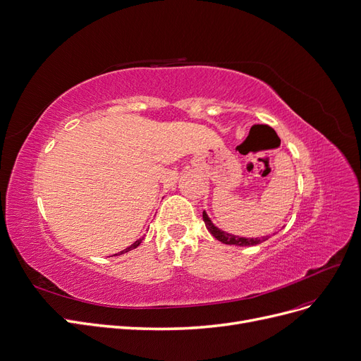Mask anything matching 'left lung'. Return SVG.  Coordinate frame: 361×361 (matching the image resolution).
<instances>
[{"label":"left lung","instance_id":"1","mask_svg":"<svg viewBox=\"0 0 361 361\" xmlns=\"http://www.w3.org/2000/svg\"><path fill=\"white\" fill-rule=\"evenodd\" d=\"M204 221L208 232L214 236L216 239H219L220 243L228 244V245H239V247H252V245H259L262 243H264L266 239H269L272 235L268 236H262V238H245V236H239V235H233V233H228L221 229H219L217 226L211 221V219L208 217L207 212L204 211Z\"/></svg>","mask_w":361,"mask_h":361}]
</instances>
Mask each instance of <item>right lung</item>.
Wrapping results in <instances>:
<instances>
[{
	"label": "right lung",
	"instance_id": "add662e5",
	"mask_svg": "<svg viewBox=\"0 0 361 361\" xmlns=\"http://www.w3.org/2000/svg\"><path fill=\"white\" fill-rule=\"evenodd\" d=\"M142 239H144V238H140V239H137V241L133 243L132 245H129V247H128V248H125L123 251H120V252H118V256H120V255H125V252H128V251H130V250H133V248H137V247H138V245L142 243ZM114 256H117V255H114Z\"/></svg>",
	"mask_w": 361,
	"mask_h": 361
}]
</instances>
